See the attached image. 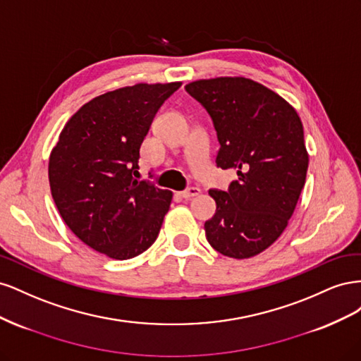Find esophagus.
Returning <instances> with one entry per match:
<instances>
[{
	"label": "esophagus",
	"instance_id": "1",
	"mask_svg": "<svg viewBox=\"0 0 361 361\" xmlns=\"http://www.w3.org/2000/svg\"><path fill=\"white\" fill-rule=\"evenodd\" d=\"M200 192H202L200 188H197V187H190V188H187L185 191L179 192V194H180L182 199H191V197H195V195H199Z\"/></svg>",
	"mask_w": 361,
	"mask_h": 361
}]
</instances>
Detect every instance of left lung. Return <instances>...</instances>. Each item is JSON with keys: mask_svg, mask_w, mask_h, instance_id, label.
I'll use <instances>...</instances> for the list:
<instances>
[{"mask_svg": "<svg viewBox=\"0 0 361 361\" xmlns=\"http://www.w3.org/2000/svg\"><path fill=\"white\" fill-rule=\"evenodd\" d=\"M185 90L212 118L216 167L238 174L227 191L209 190L216 211L204 223L207 243L227 257H253L285 231L304 187L301 120L281 96L244 76L192 81Z\"/></svg>", "mask_w": 361, "mask_h": 361, "instance_id": "8db88e82", "label": "left lung"}]
</instances>
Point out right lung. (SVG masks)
Instances as JSON below:
<instances>
[{
  "label": "right lung",
  "instance_id": "add662e5",
  "mask_svg": "<svg viewBox=\"0 0 361 361\" xmlns=\"http://www.w3.org/2000/svg\"><path fill=\"white\" fill-rule=\"evenodd\" d=\"M180 85L140 82L94 97L68 120L51 152L49 187L61 218L108 257H135L158 238L173 192L135 173L155 114Z\"/></svg>",
  "mask_w": 361,
  "mask_h": 361
}]
</instances>
